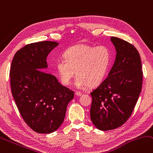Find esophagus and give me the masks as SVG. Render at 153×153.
I'll return each instance as SVG.
<instances>
[{"label": "esophagus", "mask_w": 153, "mask_h": 153, "mask_svg": "<svg viewBox=\"0 0 153 153\" xmlns=\"http://www.w3.org/2000/svg\"><path fill=\"white\" fill-rule=\"evenodd\" d=\"M75 94H76V96H82V92H80V91H76V92H75Z\"/></svg>", "instance_id": "1"}]
</instances>
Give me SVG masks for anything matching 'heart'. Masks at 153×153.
Segmentation results:
<instances>
[{
    "instance_id": "obj_1",
    "label": "heart",
    "mask_w": 153,
    "mask_h": 153,
    "mask_svg": "<svg viewBox=\"0 0 153 153\" xmlns=\"http://www.w3.org/2000/svg\"><path fill=\"white\" fill-rule=\"evenodd\" d=\"M64 57L56 63L62 84H70L77 73L75 84L78 88H84L104 81L111 64L112 52L106 45L79 44L69 48Z\"/></svg>"
}]
</instances>
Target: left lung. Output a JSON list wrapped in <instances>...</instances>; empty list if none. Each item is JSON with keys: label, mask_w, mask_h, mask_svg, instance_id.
<instances>
[{"label": "left lung", "mask_w": 153, "mask_h": 153, "mask_svg": "<svg viewBox=\"0 0 153 153\" xmlns=\"http://www.w3.org/2000/svg\"><path fill=\"white\" fill-rule=\"evenodd\" d=\"M116 55L108 77L91 92L90 118L97 128L110 130L121 126L132 114L142 89L139 53L120 38L110 39Z\"/></svg>", "instance_id": "1"}]
</instances>
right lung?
<instances>
[{
  "label": "right lung",
  "instance_id": "add662e5",
  "mask_svg": "<svg viewBox=\"0 0 153 153\" xmlns=\"http://www.w3.org/2000/svg\"><path fill=\"white\" fill-rule=\"evenodd\" d=\"M58 45L55 41L28 44L16 51L11 63L14 100L24 121L38 133L49 134L59 128L74 97V91L45 72L47 57Z\"/></svg>",
  "mask_w": 153,
  "mask_h": 153
}]
</instances>
